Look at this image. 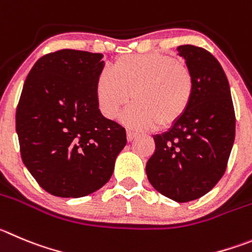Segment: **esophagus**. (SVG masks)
<instances>
[{
	"mask_svg": "<svg viewBox=\"0 0 252 252\" xmlns=\"http://www.w3.org/2000/svg\"><path fill=\"white\" fill-rule=\"evenodd\" d=\"M135 137H138V133L131 130H126V139H128V142H131Z\"/></svg>",
	"mask_w": 252,
	"mask_h": 252,
	"instance_id": "obj_1",
	"label": "esophagus"
}]
</instances>
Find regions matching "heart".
<instances>
[{
  "label": "heart",
  "instance_id": "1",
  "mask_svg": "<svg viewBox=\"0 0 252 252\" xmlns=\"http://www.w3.org/2000/svg\"><path fill=\"white\" fill-rule=\"evenodd\" d=\"M95 100L108 119L118 117L131 98L123 122L138 129L170 128L190 108L195 81L185 63L160 53L124 56L98 76Z\"/></svg>",
  "mask_w": 252,
  "mask_h": 252
}]
</instances>
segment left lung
Instances as JSON below:
<instances>
[{
	"instance_id": "obj_1",
	"label": "left lung",
	"mask_w": 252,
	"mask_h": 252,
	"mask_svg": "<svg viewBox=\"0 0 252 252\" xmlns=\"http://www.w3.org/2000/svg\"><path fill=\"white\" fill-rule=\"evenodd\" d=\"M191 70L195 93L190 108L168 131L154 135L147 163L150 184L178 203L199 199L222 178L235 139V110L226 74L210 52L178 47Z\"/></svg>"
}]
</instances>
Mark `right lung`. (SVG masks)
<instances>
[{
  "label": "right lung",
  "instance_id": "obj_1",
  "mask_svg": "<svg viewBox=\"0 0 252 252\" xmlns=\"http://www.w3.org/2000/svg\"><path fill=\"white\" fill-rule=\"evenodd\" d=\"M102 53L61 49L28 73L16 109L23 164L39 187L61 197H82L112 176L126 144V129L104 118L95 100Z\"/></svg>",
  "mask_w": 252,
  "mask_h": 252
}]
</instances>
